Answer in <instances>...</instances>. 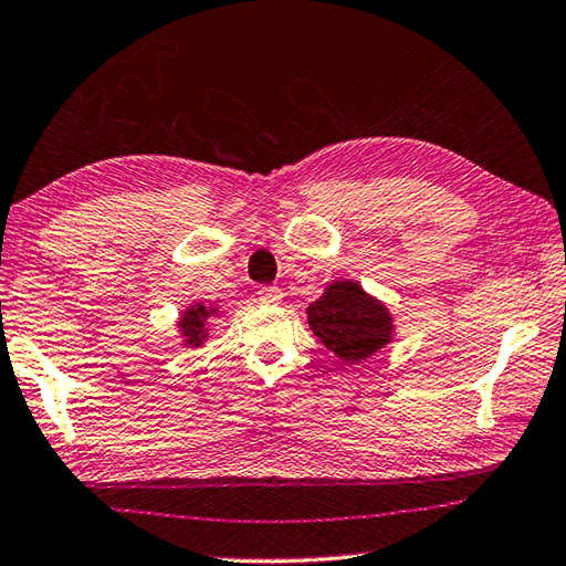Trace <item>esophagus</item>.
Instances as JSON below:
<instances>
[{"label": "esophagus", "instance_id": "1", "mask_svg": "<svg viewBox=\"0 0 566 566\" xmlns=\"http://www.w3.org/2000/svg\"><path fill=\"white\" fill-rule=\"evenodd\" d=\"M259 300L263 305H279L283 300V291H281V287H275V285H263L259 291Z\"/></svg>", "mask_w": 566, "mask_h": 566}]
</instances>
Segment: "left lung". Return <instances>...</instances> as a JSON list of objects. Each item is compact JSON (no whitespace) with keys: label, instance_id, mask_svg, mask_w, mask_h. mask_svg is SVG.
Masks as SVG:
<instances>
[{"label":"left lung","instance_id":"obj_1","mask_svg":"<svg viewBox=\"0 0 566 566\" xmlns=\"http://www.w3.org/2000/svg\"><path fill=\"white\" fill-rule=\"evenodd\" d=\"M307 325L342 364H359L394 342V315L356 281H334L307 307Z\"/></svg>","mask_w":566,"mask_h":566}]
</instances>
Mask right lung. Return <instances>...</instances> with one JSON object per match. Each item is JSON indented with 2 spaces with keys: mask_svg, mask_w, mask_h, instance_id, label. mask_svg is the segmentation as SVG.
Here are the masks:
<instances>
[{
  "mask_svg": "<svg viewBox=\"0 0 566 566\" xmlns=\"http://www.w3.org/2000/svg\"><path fill=\"white\" fill-rule=\"evenodd\" d=\"M219 315L217 305L192 303L188 310H182L178 317V334L182 337V347H202L205 339L210 337V319Z\"/></svg>",
  "mask_w": 566,
  "mask_h": 566,
  "instance_id": "obj_1",
  "label": "right lung"
}]
</instances>
